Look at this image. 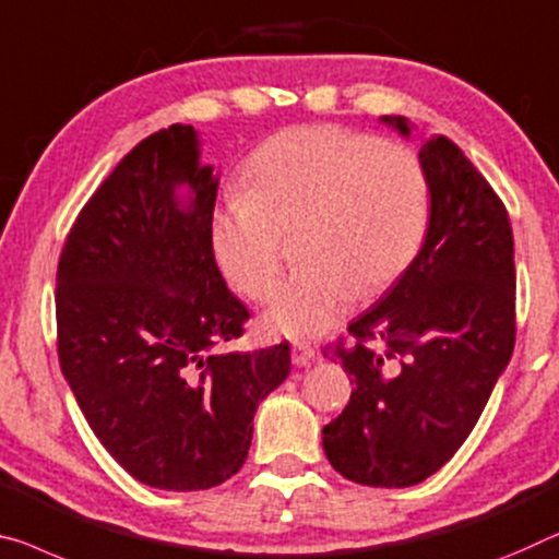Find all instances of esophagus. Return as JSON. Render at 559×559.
<instances>
[{"mask_svg":"<svg viewBox=\"0 0 559 559\" xmlns=\"http://www.w3.org/2000/svg\"><path fill=\"white\" fill-rule=\"evenodd\" d=\"M292 362H295L297 367H309L317 362V349L305 345V342H295L292 345Z\"/></svg>","mask_w":559,"mask_h":559,"instance_id":"1","label":"esophagus"}]
</instances>
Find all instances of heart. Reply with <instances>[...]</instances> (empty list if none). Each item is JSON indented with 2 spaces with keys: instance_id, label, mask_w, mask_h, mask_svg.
I'll return each instance as SVG.
<instances>
[{
  "instance_id": "b5f03b06",
  "label": "heart",
  "mask_w": 559,
  "mask_h": 559,
  "mask_svg": "<svg viewBox=\"0 0 559 559\" xmlns=\"http://www.w3.org/2000/svg\"><path fill=\"white\" fill-rule=\"evenodd\" d=\"M429 222V179L415 150L337 124L292 127L262 144L245 192L212 214V252L239 295L267 299L282 267V235L307 264L274 292L264 330L312 340L409 267Z\"/></svg>"
}]
</instances>
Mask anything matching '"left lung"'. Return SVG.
<instances>
[{
  "label": "left lung",
  "instance_id": "8db88e82",
  "mask_svg": "<svg viewBox=\"0 0 559 559\" xmlns=\"http://www.w3.org/2000/svg\"><path fill=\"white\" fill-rule=\"evenodd\" d=\"M402 136L405 117H382ZM429 179L425 245L349 324L340 359L355 390L322 429L352 483L409 487L462 448L514 347V242L508 210L457 144L419 150ZM328 355V352H324Z\"/></svg>",
  "mask_w": 559,
  "mask_h": 559
}]
</instances>
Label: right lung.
<instances>
[{
    "mask_svg": "<svg viewBox=\"0 0 559 559\" xmlns=\"http://www.w3.org/2000/svg\"><path fill=\"white\" fill-rule=\"evenodd\" d=\"M214 200L194 127L171 124L111 169L57 267V352L76 405L134 479L175 492L237 475L257 405L289 374L287 342L214 352L250 320L214 260Z\"/></svg>",
    "mask_w": 559,
    "mask_h": 559,
    "instance_id": "right-lung-1",
    "label": "right lung"
}]
</instances>
